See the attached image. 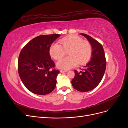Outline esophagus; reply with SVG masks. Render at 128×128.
<instances>
[{"instance_id":"esophagus-1","label":"esophagus","mask_w":128,"mask_h":128,"mask_svg":"<svg viewBox=\"0 0 128 128\" xmlns=\"http://www.w3.org/2000/svg\"><path fill=\"white\" fill-rule=\"evenodd\" d=\"M68 72L67 70H60V72H62V73H63V72Z\"/></svg>"}]
</instances>
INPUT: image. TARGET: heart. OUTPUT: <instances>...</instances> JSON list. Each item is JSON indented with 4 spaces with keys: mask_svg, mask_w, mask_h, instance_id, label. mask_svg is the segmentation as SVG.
Returning <instances> with one entry per match:
<instances>
[{
    "mask_svg": "<svg viewBox=\"0 0 128 128\" xmlns=\"http://www.w3.org/2000/svg\"><path fill=\"white\" fill-rule=\"evenodd\" d=\"M60 45L53 43L50 46L49 53L53 59L60 60L67 52L69 56L58 61L57 67L62 69H69L75 67L77 64L82 65L90 59L92 55V46L90 42L83 40L75 35L66 37L59 40Z\"/></svg>",
    "mask_w": 128,
    "mask_h": 128,
    "instance_id": "b5f03b06",
    "label": "heart"
}]
</instances>
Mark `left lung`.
I'll use <instances>...</instances> for the list:
<instances>
[{"instance_id": "8db88e82", "label": "left lung", "mask_w": 128, "mask_h": 128, "mask_svg": "<svg viewBox=\"0 0 128 128\" xmlns=\"http://www.w3.org/2000/svg\"><path fill=\"white\" fill-rule=\"evenodd\" d=\"M90 42L92 48L91 60L80 72L75 70V77L72 80L73 88L80 92L91 91L98 86L104 76L106 61L102 45L91 36L80 34Z\"/></svg>"}]
</instances>
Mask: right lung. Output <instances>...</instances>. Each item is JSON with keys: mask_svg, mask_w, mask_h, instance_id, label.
<instances>
[{"mask_svg": "<svg viewBox=\"0 0 128 128\" xmlns=\"http://www.w3.org/2000/svg\"><path fill=\"white\" fill-rule=\"evenodd\" d=\"M59 34L40 35L33 38L22 49L18 59L19 76L26 88L34 94H48L56 86L60 71L49 53L53 42Z\"/></svg>", "mask_w": 128, "mask_h": 128, "instance_id": "obj_1", "label": "right lung"}]
</instances>
